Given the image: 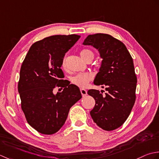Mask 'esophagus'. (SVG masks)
<instances>
[{
    "instance_id": "34e87169",
    "label": "esophagus",
    "mask_w": 159,
    "mask_h": 159,
    "mask_svg": "<svg viewBox=\"0 0 159 159\" xmlns=\"http://www.w3.org/2000/svg\"><path fill=\"white\" fill-rule=\"evenodd\" d=\"M80 92H81V94H82V97H85L86 95H87V91L85 89H80Z\"/></svg>"
}]
</instances>
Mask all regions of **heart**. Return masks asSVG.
Returning a JSON list of instances; mask_svg holds the SVG:
<instances>
[{
    "label": "heart",
    "mask_w": 159,
    "mask_h": 159,
    "mask_svg": "<svg viewBox=\"0 0 159 159\" xmlns=\"http://www.w3.org/2000/svg\"><path fill=\"white\" fill-rule=\"evenodd\" d=\"M80 56L82 57L83 60L85 61H89L90 60H92L94 58V53L92 51L89 49H83L80 51ZM66 61H67V57L65 56L61 61V66L64 69H66ZM93 75L92 73H80L77 74V75L71 78V82H72L74 85L80 87V88L84 89L88 86L89 83L90 81L93 80Z\"/></svg>",
    "instance_id": "1"
}]
</instances>
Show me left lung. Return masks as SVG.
Listing matches in <instances>:
<instances>
[{
    "mask_svg": "<svg viewBox=\"0 0 159 159\" xmlns=\"http://www.w3.org/2000/svg\"><path fill=\"white\" fill-rule=\"evenodd\" d=\"M83 44L99 51L103 60L94 84L107 91L103 95L98 90H89L95 100L90 114L99 127L113 130L124 124L135 102L137 79L132 57L122 42L108 34L89 35Z\"/></svg>",
    "mask_w": 159,
    "mask_h": 159,
    "instance_id": "1",
    "label": "left lung"
}]
</instances>
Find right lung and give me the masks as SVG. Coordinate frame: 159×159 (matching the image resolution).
<instances>
[{"mask_svg":"<svg viewBox=\"0 0 159 159\" xmlns=\"http://www.w3.org/2000/svg\"><path fill=\"white\" fill-rule=\"evenodd\" d=\"M80 38L75 34L56 35L35 42L22 64L18 85L21 108L28 124L41 134L59 130L71 106L82 98L78 87L62 80L61 69L65 53ZM56 87L63 90L55 95Z\"/></svg>","mask_w":159,"mask_h":159,"instance_id":"add662e5","label":"right lung"}]
</instances>
